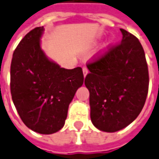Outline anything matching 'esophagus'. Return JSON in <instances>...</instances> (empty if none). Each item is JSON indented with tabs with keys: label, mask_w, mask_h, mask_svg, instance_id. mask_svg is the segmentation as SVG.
<instances>
[{
	"label": "esophagus",
	"mask_w": 159,
	"mask_h": 159,
	"mask_svg": "<svg viewBox=\"0 0 159 159\" xmlns=\"http://www.w3.org/2000/svg\"><path fill=\"white\" fill-rule=\"evenodd\" d=\"M83 75H84V76H87V74L89 73V69H88L87 67H83Z\"/></svg>",
	"instance_id": "1"
}]
</instances>
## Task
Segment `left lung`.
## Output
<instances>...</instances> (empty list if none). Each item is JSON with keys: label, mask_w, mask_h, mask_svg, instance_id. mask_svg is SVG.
<instances>
[{"label": "left lung", "mask_w": 159, "mask_h": 159, "mask_svg": "<svg viewBox=\"0 0 159 159\" xmlns=\"http://www.w3.org/2000/svg\"><path fill=\"white\" fill-rule=\"evenodd\" d=\"M122 40L87 64L91 120L95 127L116 132L134 121L148 93V67L138 39L120 29Z\"/></svg>", "instance_id": "obj_1"}]
</instances>
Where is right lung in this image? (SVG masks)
<instances>
[{
    "mask_svg": "<svg viewBox=\"0 0 159 159\" xmlns=\"http://www.w3.org/2000/svg\"><path fill=\"white\" fill-rule=\"evenodd\" d=\"M43 27L28 33L13 52L11 94L20 118L34 131L52 134L63 127L69 104L83 85V69L61 68L40 47Z\"/></svg>",
    "mask_w": 159,
    "mask_h": 159,
    "instance_id": "add662e5",
    "label": "right lung"
}]
</instances>
